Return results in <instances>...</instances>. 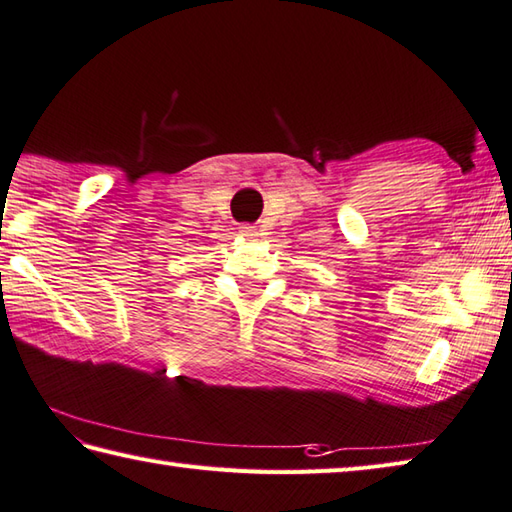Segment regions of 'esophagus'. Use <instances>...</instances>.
Instances as JSON below:
<instances>
[{
    "mask_svg": "<svg viewBox=\"0 0 512 512\" xmlns=\"http://www.w3.org/2000/svg\"><path fill=\"white\" fill-rule=\"evenodd\" d=\"M239 233H242V237H246V239H255L257 235H259V230L255 228V226H239Z\"/></svg>",
    "mask_w": 512,
    "mask_h": 512,
    "instance_id": "esophagus-1",
    "label": "esophagus"
}]
</instances>
